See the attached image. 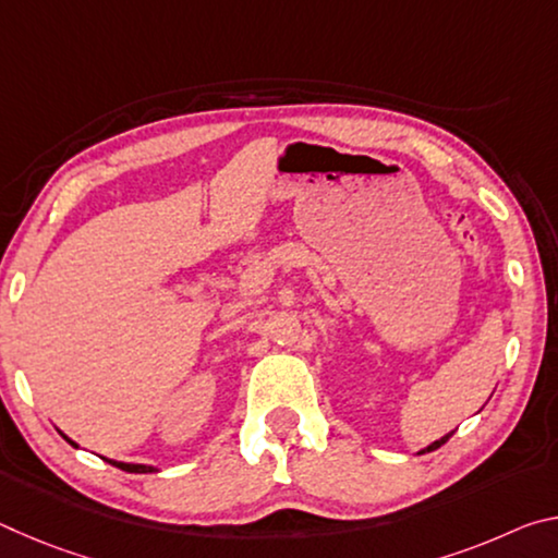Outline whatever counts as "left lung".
I'll return each instance as SVG.
<instances>
[{
    "mask_svg": "<svg viewBox=\"0 0 558 558\" xmlns=\"http://www.w3.org/2000/svg\"><path fill=\"white\" fill-rule=\"evenodd\" d=\"M450 436H452V433H448V436H442V438H440V440H436V442H430V446H428V448H423V450L418 452V456H423V452H433V450H438V448L442 446V442H446Z\"/></svg>",
    "mask_w": 558,
    "mask_h": 558,
    "instance_id": "left-lung-1",
    "label": "left lung"
}]
</instances>
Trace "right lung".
Returning a JSON list of instances; mask_svg holds the SVG:
<instances>
[{
    "label": "right lung",
    "instance_id": "right-lung-1",
    "mask_svg": "<svg viewBox=\"0 0 558 558\" xmlns=\"http://www.w3.org/2000/svg\"><path fill=\"white\" fill-rule=\"evenodd\" d=\"M61 433V430H59ZM63 436V440L65 442H71L73 448H78V442H73L69 436H65V433H61ZM106 462H110L112 468H120V470H125V472H135V475H147V472H159V468H155V465H143V462H120V460H112V458H102Z\"/></svg>",
    "mask_w": 558,
    "mask_h": 558
}]
</instances>
